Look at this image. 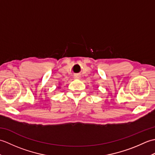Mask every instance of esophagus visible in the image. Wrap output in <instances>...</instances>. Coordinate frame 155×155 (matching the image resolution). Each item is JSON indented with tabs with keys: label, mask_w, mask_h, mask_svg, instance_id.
<instances>
[{
	"label": "esophagus",
	"mask_w": 155,
	"mask_h": 155,
	"mask_svg": "<svg viewBox=\"0 0 155 155\" xmlns=\"http://www.w3.org/2000/svg\"><path fill=\"white\" fill-rule=\"evenodd\" d=\"M73 78L74 79H80L81 78V75L80 74H75V75H74V77H73Z\"/></svg>",
	"instance_id": "34e87169"
}]
</instances>
